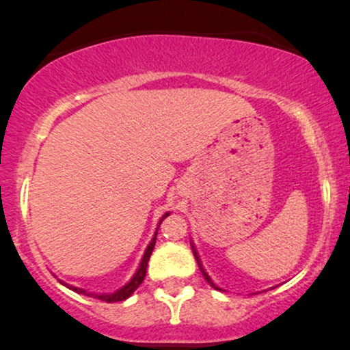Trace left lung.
Listing matches in <instances>:
<instances>
[{
  "label": "left lung",
  "mask_w": 350,
  "mask_h": 350,
  "mask_svg": "<svg viewBox=\"0 0 350 350\" xmlns=\"http://www.w3.org/2000/svg\"><path fill=\"white\" fill-rule=\"evenodd\" d=\"M192 252H194V256H196V260H198V265H199L200 271H202L204 278H206V280H207V283H208V284H211V286H212V288H214V290H219V288H217V286H215V284H214V283H212V280H211V278H208V275H207V273H206V270H204V268H202V263H200V260H199V256H198V252H196V248H194V247H192Z\"/></svg>",
  "instance_id": "left-lung-1"
}]
</instances>
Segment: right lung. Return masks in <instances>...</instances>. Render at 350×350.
Masks as SVG:
<instances>
[{"label":"right lung","instance_id":"add662e5","mask_svg":"<svg viewBox=\"0 0 350 350\" xmlns=\"http://www.w3.org/2000/svg\"><path fill=\"white\" fill-rule=\"evenodd\" d=\"M167 215H170V212H167V214H164V215L161 217V220H159V224H161L163 220L166 219ZM158 227H159V226H158ZM156 234H158V232H156ZM156 234H154V237H152V240H151V242H150V245H148L146 252H144V255H143V260H142V263H139V268H138V271H136L133 278H131L130 281H128V283L124 284L123 288H120L118 291L111 293V295H92V293H87V291L80 290V288L69 286V284H66V286H69L72 291L79 293V295L95 296V298H97V299L107 301V303H118V301H123V299L130 298V296L133 295V293H135L136 288H138L139 284L143 283L144 276H146V267H148V262H150V256H151V253H152V248H154V243H156Z\"/></svg>","mask_w":350,"mask_h":350}]
</instances>
